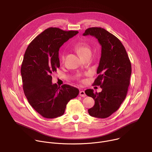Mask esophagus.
<instances>
[{"mask_svg":"<svg viewBox=\"0 0 152 152\" xmlns=\"http://www.w3.org/2000/svg\"><path fill=\"white\" fill-rule=\"evenodd\" d=\"M79 96H81V97H85L86 95V94H85L84 91H80Z\"/></svg>","mask_w":152,"mask_h":152,"instance_id":"obj_1","label":"esophagus"}]
</instances>
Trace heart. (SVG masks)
<instances>
[{"mask_svg":"<svg viewBox=\"0 0 152 152\" xmlns=\"http://www.w3.org/2000/svg\"><path fill=\"white\" fill-rule=\"evenodd\" d=\"M75 49L79 53L80 56L83 58L86 55L91 54V49L87 43L84 41H79L75 45ZM60 60L64 61L65 58V52H62L60 53Z\"/></svg>","mask_w":152,"mask_h":152,"instance_id":"1","label":"heart"}]
</instances>
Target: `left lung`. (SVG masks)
I'll use <instances>...</instances> for the list:
<instances>
[{
  "mask_svg": "<svg viewBox=\"0 0 152 152\" xmlns=\"http://www.w3.org/2000/svg\"><path fill=\"white\" fill-rule=\"evenodd\" d=\"M96 37L102 46L101 58L93 83L100 86V93L92 89L85 90V94L95 101L93 107L88 110L94 117L104 118L117 111L125 99L132 73L131 63L121 41L113 34L102 28H90L83 36Z\"/></svg>",
  "mask_w": 152,
  "mask_h": 152,
  "instance_id": "left-lung-1",
  "label": "left lung"
}]
</instances>
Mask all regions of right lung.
<instances>
[{
	"label": "right lung",
	"instance_id": "1",
	"mask_svg": "<svg viewBox=\"0 0 152 152\" xmlns=\"http://www.w3.org/2000/svg\"><path fill=\"white\" fill-rule=\"evenodd\" d=\"M78 32L49 28L31 41L25 53L21 67L24 93L43 117L62 115L68 102L79 94V90L72 86L53 84L51 76L60 67L59 48Z\"/></svg>",
	"mask_w": 152,
	"mask_h": 152
}]
</instances>
